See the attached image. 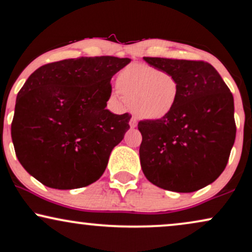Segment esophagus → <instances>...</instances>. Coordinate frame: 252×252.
I'll return each mask as SVG.
<instances>
[{"label": "esophagus", "mask_w": 252, "mask_h": 252, "mask_svg": "<svg viewBox=\"0 0 252 252\" xmlns=\"http://www.w3.org/2000/svg\"><path fill=\"white\" fill-rule=\"evenodd\" d=\"M129 124H130V126H131V128H136V126H137V120H136L135 117H131V120H130Z\"/></svg>", "instance_id": "esophagus-1"}]
</instances>
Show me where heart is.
Segmentation results:
<instances>
[{"label": "heart", "mask_w": 252, "mask_h": 252, "mask_svg": "<svg viewBox=\"0 0 252 252\" xmlns=\"http://www.w3.org/2000/svg\"><path fill=\"white\" fill-rule=\"evenodd\" d=\"M115 84L132 111L144 120H162L170 115L181 95L180 81L172 72L144 63L124 66Z\"/></svg>", "instance_id": "obj_1"}]
</instances>
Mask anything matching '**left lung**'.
Listing matches in <instances>:
<instances>
[{
  "label": "left lung",
  "mask_w": 252,
  "mask_h": 252,
  "mask_svg": "<svg viewBox=\"0 0 252 252\" xmlns=\"http://www.w3.org/2000/svg\"><path fill=\"white\" fill-rule=\"evenodd\" d=\"M172 72L181 95L162 120L139 121V159L147 180L162 189L192 192L220 177L236 137L233 97L213 65L204 61L143 57Z\"/></svg>",
  "instance_id": "obj_1"
}]
</instances>
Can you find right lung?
I'll list each match as a JSON object with an SVG mask.
<instances>
[{"label": "right lung", "instance_id": "obj_1", "mask_svg": "<svg viewBox=\"0 0 252 252\" xmlns=\"http://www.w3.org/2000/svg\"><path fill=\"white\" fill-rule=\"evenodd\" d=\"M130 59L80 57L39 66L21 88L11 123L17 158L53 189L89 186L107 168L131 115L107 107L111 77Z\"/></svg>", "mask_w": 252, "mask_h": 252}]
</instances>
